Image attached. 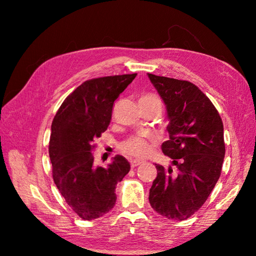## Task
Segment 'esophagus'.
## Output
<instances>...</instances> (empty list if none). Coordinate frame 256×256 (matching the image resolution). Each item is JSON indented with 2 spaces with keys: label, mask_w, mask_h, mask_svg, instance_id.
<instances>
[{
  "label": "esophagus",
  "mask_w": 256,
  "mask_h": 256,
  "mask_svg": "<svg viewBox=\"0 0 256 256\" xmlns=\"http://www.w3.org/2000/svg\"><path fill=\"white\" fill-rule=\"evenodd\" d=\"M131 166L132 167H136V166H138V164H142V160H138V159H132L131 162Z\"/></svg>",
  "instance_id": "34e87169"
}]
</instances>
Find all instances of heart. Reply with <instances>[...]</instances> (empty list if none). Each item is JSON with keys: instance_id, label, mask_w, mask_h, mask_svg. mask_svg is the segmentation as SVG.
Segmentation results:
<instances>
[{"instance_id": "1", "label": "heart", "mask_w": 256, "mask_h": 256, "mask_svg": "<svg viewBox=\"0 0 256 256\" xmlns=\"http://www.w3.org/2000/svg\"><path fill=\"white\" fill-rule=\"evenodd\" d=\"M140 100H159V99L154 94H144L140 98ZM150 141H156V138L151 136L148 140V138L142 136H132L123 142L120 149L124 154L131 156V157L140 158L149 152Z\"/></svg>"}]
</instances>
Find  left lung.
I'll return each mask as SVG.
<instances>
[{
	"label": "left lung",
	"instance_id": "obj_1",
	"mask_svg": "<svg viewBox=\"0 0 256 256\" xmlns=\"http://www.w3.org/2000/svg\"><path fill=\"white\" fill-rule=\"evenodd\" d=\"M166 106L170 140L162 152L172 159L164 168L156 164L149 193L154 211L170 220L194 214L214 190L224 158V125L218 110L196 84L148 73Z\"/></svg>",
	"mask_w": 256,
	"mask_h": 256
}]
</instances>
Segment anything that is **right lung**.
I'll return each mask as SVG.
<instances>
[{"label": "right lung", "mask_w": 256, "mask_h": 256, "mask_svg": "<svg viewBox=\"0 0 256 256\" xmlns=\"http://www.w3.org/2000/svg\"><path fill=\"white\" fill-rule=\"evenodd\" d=\"M136 76H112L88 80L66 98L50 128V158L53 180L71 209L94 220L115 206L116 184L130 172L123 156L108 167L94 164V141L110 123L114 102Z\"/></svg>", "instance_id": "add662e5"}]
</instances>
